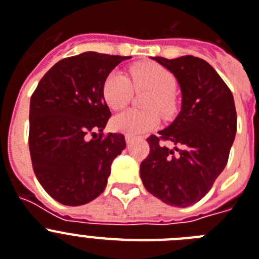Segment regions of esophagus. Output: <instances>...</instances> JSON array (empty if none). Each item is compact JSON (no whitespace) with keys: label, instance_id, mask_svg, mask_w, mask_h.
<instances>
[{"label":"esophagus","instance_id":"esophagus-1","mask_svg":"<svg viewBox=\"0 0 259 259\" xmlns=\"http://www.w3.org/2000/svg\"><path fill=\"white\" fill-rule=\"evenodd\" d=\"M125 141H126L127 145H130V143H132L133 141H134V138H133L132 136H126V137H125Z\"/></svg>","mask_w":259,"mask_h":259}]
</instances>
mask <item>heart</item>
Returning a JSON list of instances; mask_svg holds the SVG:
<instances>
[{"instance_id":"1","label":"heart","mask_w":259,"mask_h":259,"mask_svg":"<svg viewBox=\"0 0 259 259\" xmlns=\"http://www.w3.org/2000/svg\"><path fill=\"white\" fill-rule=\"evenodd\" d=\"M176 79L165 67L154 62H145L129 69L127 75L121 71H112L103 84V96L108 107L120 111L132 100L133 90L151 91L146 102L147 109H157L164 116L172 113L175 108L173 92ZM160 117L155 111H126L117 114L112 120V126L117 132L137 137L155 129Z\"/></svg>"}]
</instances>
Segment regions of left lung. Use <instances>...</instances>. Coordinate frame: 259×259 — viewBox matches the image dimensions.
Instances as JSON below:
<instances>
[{
  "label": "left lung",
  "mask_w": 259,
  "mask_h": 259,
  "mask_svg": "<svg viewBox=\"0 0 259 259\" xmlns=\"http://www.w3.org/2000/svg\"><path fill=\"white\" fill-rule=\"evenodd\" d=\"M176 76L181 111L169 126L150 136V154L139 173L147 189L164 203L188 207L210 192L226 168L236 137L237 114L231 90L208 62L194 56L152 57ZM160 140H170L168 149Z\"/></svg>",
  "instance_id": "obj_1"
}]
</instances>
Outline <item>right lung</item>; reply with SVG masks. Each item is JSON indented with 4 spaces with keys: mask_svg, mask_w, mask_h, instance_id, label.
<instances>
[{
    "mask_svg": "<svg viewBox=\"0 0 259 259\" xmlns=\"http://www.w3.org/2000/svg\"><path fill=\"white\" fill-rule=\"evenodd\" d=\"M127 58L96 52L64 58L47 71L31 96L28 145L33 172L60 203L80 206L102 194L112 161L126 147L122 134L103 137L111 117L103 84Z\"/></svg>",
    "mask_w": 259,
    "mask_h": 259,
    "instance_id": "1",
    "label": "right lung"
}]
</instances>
